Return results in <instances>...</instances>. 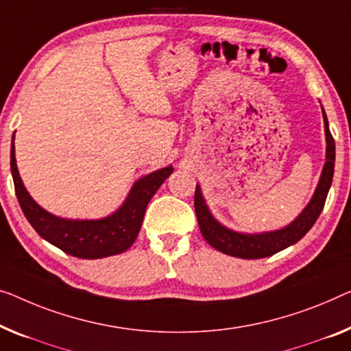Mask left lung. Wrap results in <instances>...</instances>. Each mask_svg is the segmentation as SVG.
I'll return each mask as SVG.
<instances>
[{
    "label": "left lung",
    "mask_w": 351,
    "mask_h": 351,
    "mask_svg": "<svg viewBox=\"0 0 351 351\" xmlns=\"http://www.w3.org/2000/svg\"><path fill=\"white\" fill-rule=\"evenodd\" d=\"M323 121H325L326 134V162L325 167H323L320 181H318V186L315 192H313L309 205L302 209L300 216L285 228L276 230V232L250 234L238 233L234 230L223 227L209 213L205 198L202 195L200 186L197 184L195 197H193V206H195L198 227H200L203 238L206 239L209 245H213L219 252L232 255V257L247 260L265 258L298 243L309 232L313 223L317 222L320 213L323 211V206H325L329 187H331L332 182L334 160H336V145H334V138L331 132H329L325 110H323Z\"/></svg>",
    "instance_id": "1"
}]
</instances>
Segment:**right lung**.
<instances>
[{"instance_id": "add662e5", "label": "right lung", "mask_w": 351, "mask_h": 351, "mask_svg": "<svg viewBox=\"0 0 351 351\" xmlns=\"http://www.w3.org/2000/svg\"><path fill=\"white\" fill-rule=\"evenodd\" d=\"M10 171L20 208L39 237L74 257L96 260L121 254L134 244L142 227L146 206L162 182L171 175L173 167L169 165L140 178L130 189L123 206L97 221L62 219L40 208L25 189L22 178L19 175L14 137L10 145Z\"/></svg>"}]
</instances>
